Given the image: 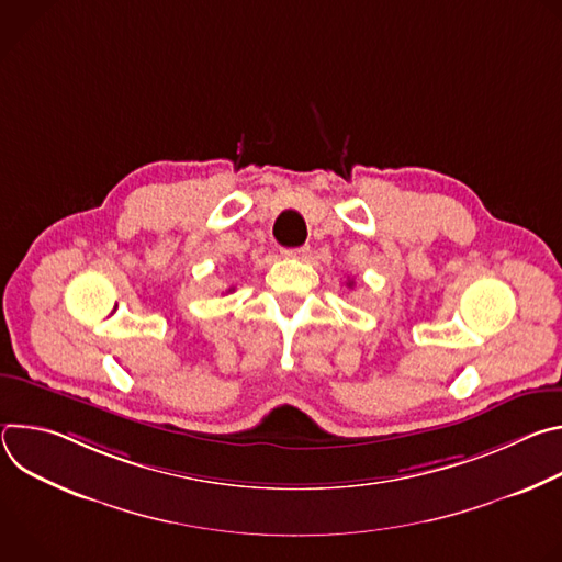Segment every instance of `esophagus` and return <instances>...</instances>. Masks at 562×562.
Masks as SVG:
<instances>
[{
  "label": "esophagus",
  "mask_w": 562,
  "mask_h": 562,
  "mask_svg": "<svg viewBox=\"0 0 562 562\" xmlns=\"http://www.w3.org/2000/svg\"><path fill=\"white\" fill-rule=\"evenodd\" d=\"M280 254H282V258H286V260H304L306 254H308V247L302 245V247H293V249H282Z\"/></svg>",
  "instance_id": "34e87169"
}]
</instances>
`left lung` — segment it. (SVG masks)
Returning <instances> with one entry per match:
<instances>
[{
  "mask_svg": "<svg viewBox=\"0 0 562 562\" xmlns=\"http://www.w3.org/2000/svg\"><path fill=\"white\" fill-rule=\"evenodd\" d=\"M347 286H353V280H349V282H347Z\"/></svg>",
  "mask_w": 562,
  "mask_h": 562,
  "instance_id": "8db88e82",
  "label": "left lung"
}]
</instances>
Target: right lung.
Wrapping results in <instances>:
<instances>
[{"label": "right lung", "mask_w": 562, "mask_h": 562, "mask_svg": "<svg viewBox=\"0 0 562 562\" xmlns=\"http://www.w3.org/2000/svg\"><path fill=\"white\" fill-rule=\"evenodd\" d=\"M231 291H233V286H231V289H228V291H226V293H231Z\"/></svg>", "instance_id": "obj_1"}]
</instances>
